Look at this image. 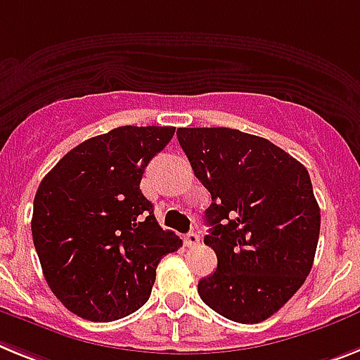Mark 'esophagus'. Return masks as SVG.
Listing matches in <instances>:
<instances>
[{"label":"esophagus","instance_id":"esophagus-1","mask_svg":"<svg viewBox=\"0 0 360 360\" xmlns=\"http://www.w3.org/2000/svg\"><path fill=\"white\" fill-rule=\"evenodd\" d=\"M184 240H186L187 246H197L198 243H200V236H198L197 231H189V233L184 237Z\"/></svg>","mask_w":360,"mask_h":360}]
</instances>
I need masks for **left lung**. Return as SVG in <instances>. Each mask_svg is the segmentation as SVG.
Here are the masks:
<instances>
[{
	"mask_svg": "<svg viewBox=\"0 0 360 360\" xmlns=\"http://www.w3.org/2000/svg\"><path fill=\"white\" fill-rule=\"evenodd\" d=\"M176 136L212 195L204 245L217 254V270L198 281L202 302L233 322H263L313 266L320 207L307 169L269 139L236 129H178Z\"/></svg>",
	"mask_w": 360,
	"mask_h": 360,
	"instance_id": "obj_1",
	"label": "left lung"
}]
</instances>
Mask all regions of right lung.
I'll list each match as a JSON object with an SVG mask.
<instances>
[{
  "mask_svg": "<svg viewBox=\"0 0 360 360\" xmlns=\"http://www.w3.org/2000/svg\"><path fill=\"white\" fill-rule=\"evenodd\" d=\"M174 127H117L86 139L44 176L31 231L49 289L77 316L112 322L150 296L156 266L182 239L139 189Z\"/></svg>",
  "mask_w": 360,
  "mask_h": 360,
  "instance_id": "right-lung-1",
  "label": "right lung"
}]
</instances>
